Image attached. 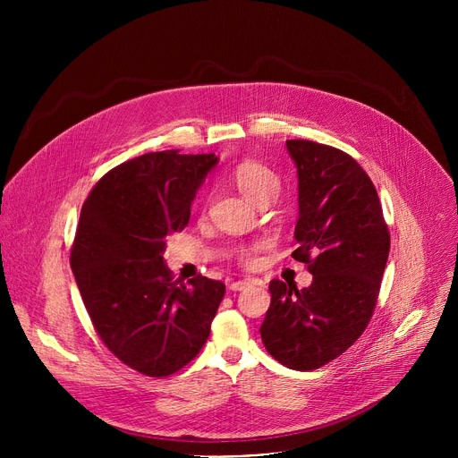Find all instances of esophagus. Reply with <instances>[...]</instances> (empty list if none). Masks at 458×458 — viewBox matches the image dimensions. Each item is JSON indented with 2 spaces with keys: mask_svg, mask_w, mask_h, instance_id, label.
<instances>
[{
  "mask_svg": "<svg viewBox=\"0 0 458 458\" xmlns=\"http://www.w3.org/2000/svg\"><path fill=\"white\" fill-rule=\"evenodd\" d=\"M248 284H250V281H233V283H230V290H232V292H241V290H244Z\"/></svg>",
  "mask_w": 458,
  "mask_h": 458,
  "instance_id": "34e87169",
  "label": "esophagus"
}]
</instances>
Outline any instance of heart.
<instances>
[{"label": "heart", "instance_id": "b5f03b06", "mask_svg": "<svg viewBox=\"0 0 458 458\" xmlns=\"http://www.w3.org/2000/svg\"><path fill=\"white\" fill-rule=\"evenodd\" d=\"M232 182L246 195L253 203H260L270 195H277L279 191V177L277 174L259 161L244 159L232 170ZM260 244L242 246L237 250V260L244 267L255 265L257 253L260 251Z\"/></svg>", "mask_w": 458, "mask_h": 458}]
</instances>
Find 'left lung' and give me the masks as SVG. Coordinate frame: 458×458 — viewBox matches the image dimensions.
<instances>
[{
  "label": "left lung",
  "instance_id": "obj_1",
  "mask_svg": "<svg viewBox=\"0 0 458 458\" xmlns=\"http://www.w3.org/2000/svg\"><path fill=\"white\" fill-rule=\"evenodd\" d=\"M299 175V219L292 257L313 274L299 290L270 283L260 326L267 352L286 368L310 371L343 355L375 311L389 253V230L377 190L346 152L288 140Z\"/></svg>",
  "mask_w": 458,
  "mask_h": 458
}]
</instances>
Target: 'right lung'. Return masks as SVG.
<instances>
[{
	"mask_svg": "<svg viewBox=\"0 0 458 458\" xmlns=\"http://www.w3.org/2000/svg\"><path fill=\"white\" fill-rule=\"evenodd\" d=\"M163 150L106 172L83 203L71 267L103 344L128 368L168 377L205 346L225 284L175 281L165 237L190 221V205L214 154Z\"/></svg>",
	"mask_w": 458,
	"mask_h": 458,
	"instance_id": "add662e5",
	"label": "right lung"
}]
</instances>
